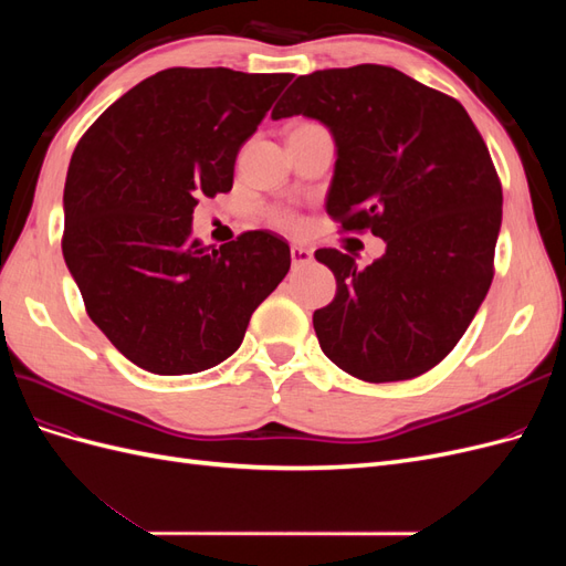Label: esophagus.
Returning a JSON list of instances; mask_svg holds the SVG:
<instances>
[{"label":"esophagus","mask_w":566,"mask_h":566,"mask_svg":"<svg viewBox=\"0 0 566 566\" xmlns=\"http://www.w3.org/2000/svg\"><path fill=\"white\" fill-rule=\"evenodd\" d=\"M290 260H293L295 269L306 266V264H312L314 252L310 248H304V245H293V248H290Z\"/></svg>","instance_id":"1"}]
</instances>
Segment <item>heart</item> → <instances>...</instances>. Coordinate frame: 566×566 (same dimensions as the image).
<instances>
[{"mask_svg": "<svg viewBox=\"0 0 566 566\" xmlns=\"http://www.w3.org/2000/svg\"><path fill=\"white\" fill-rule=\"evenodd\" d=\"M269 219H271V224L279 227L281 231H297L302 227V219L293 210H285V208L273 210L269 214Z\"/></svg>", "mask_w": 566, "mask_h": 566, "instance_id": "1", "label": "heart"}]
</instances>
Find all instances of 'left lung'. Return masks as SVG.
Returning <instances> with one entry per match:
<instances>
[{
    "label": "left lung",
    "instance_id": "obj_1",
    "mask_svg": "<svg viewBox=\"0 0 566 566\" xmlns=\"http://www.w3.org/2000/svg\"><path fill=\"white\" fill-rule=\"evenodd\" d=\"M290 90L271 117H314L337 146L325 212L387 243L366 269L316 250L337 281L314 312L318 345L358 380L418 378L458 345L493 281L503 191L489 148L455 98L397 67H331Z\"/></svg>",
    "mask_w": 566,
    "mask_h": 566
}]
</instances>
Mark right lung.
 <instances>
[{"mask_svg":"<svg viewBox=\"0 0 566 566\" xmlns=\"http://www.w3.org/2000/svg\"><path fill=\"white\" fill-rule=\"evenodd\" d=\"M290 80L167 67L80 139L63 191V260L90 318L139 368L188 375L221 364L285 279L281 235L245 231L214 250L191 221L200 196L231 191L238 150Z\"/></svg>","mask_w":566,"mask_h":566,"instance_id":"right-lung-1","label":"right lung"}]
</instances>
